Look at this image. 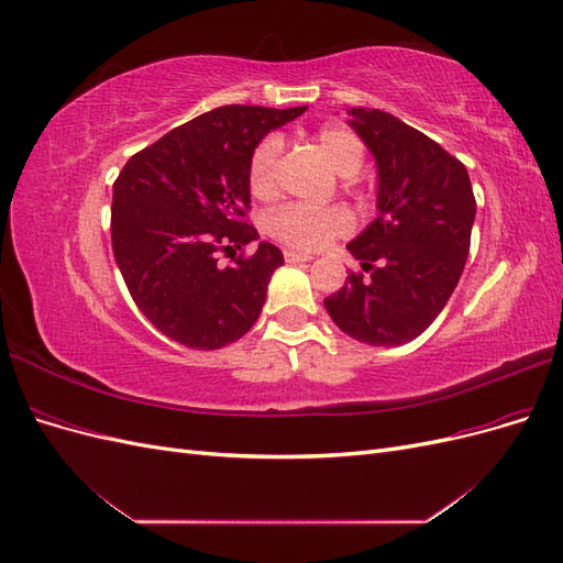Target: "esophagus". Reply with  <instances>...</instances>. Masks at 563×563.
Instances as JSON below:
<instances>
[{"mask_svg": "<svg viewBox=\"0 0 563 563\" xmlns=\"http://www.w3.org/2000/svg\"><path fill=\"white\" fill-rule=\"evenodd\" d=\"M284 258H286V263H308V261H312V255H310V253H300V251L286 249V251H284Z\"/></svg>", "mask_w": 563, "mask_h": 563, "instance_id": "esophagus-1", "label": "esophagus"}]
</instances>
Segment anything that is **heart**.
Wrapping results in <instances>:
<instances>
[{"label":"heart","instance_id":"1","mask_svg":"<svg viewBox=\"0 0 563 563\" xmlns=\"http://www.w3.org/2000/svg\"><path fill=\"white\" fill-rule=\"evenodd\" d=\"M314 141L323 157L329 159L333 172L343 178L360 174L364 164V143L356 133L343 126H323L317 131ZM279 152L282 141L277 135H267L253 150L249 162V187L255 199L269 201L279 195ZM352 213L343 207L310 209L302 203H286V207L272 211L265 220L267 232L286 246L300 251H317L331 244L338 236L352 230Z\"/></svg>","mask_w":563,"mask_h":563}]
</instances>
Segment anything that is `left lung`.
<instances>
[{
    "mask_svg": "<svg viewBox=\"0 0 563 563\" xmlns=\"http://www.w3.org/2000/svg\"><path fill=\"white\" fill-rule=\"evenodd\" d=\"M347 117L378 174V218L347 244L371 279L350 272L323 305L350 338L395 347L416 340L449 302L465 269L476 201L467 168L424 133L383 110L350 108Z\"/></svg>",
    "mask_w": 563,
    "mask_h": 563,
    "instance_id": "obj_1",
    "label": "left lung"
}]
</instances>
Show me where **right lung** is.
I'll return each mask as SVG.
<instances>
[{
    "label": "right lung",
    "mask_w": 563,
    "mask_h": 563,
    "mask_svg": "<svg viewBox=\"0 0 563 563\" xmlns=\"http://www.w3.org/2000/svg\"><path fill=\"white\" fill-rule=\"evenodd\" d=\"M308 106H225L195 117L133 155L112 185V251L141 312L172 340L218 350L261 317L282 251L217 265L218 250L258 241L244 223L249 162L269 131Z\"/></svg>",
    "instance_id": "right-lung-1"
}]
</instances>
